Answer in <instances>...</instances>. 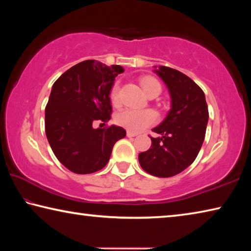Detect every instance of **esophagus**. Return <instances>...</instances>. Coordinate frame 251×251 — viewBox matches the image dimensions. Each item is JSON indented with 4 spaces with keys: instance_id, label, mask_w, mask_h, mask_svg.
I'll use <instances>...</instances> for the list:
<instances>
[{
    "instance_id": "34e87169",
    "label": "esophagus",
    "mask_w": 251,
    "mask_h": 251,
    "mask_svg": "<svg viewBox=\"0 0 251 251\" xmlns=\"http://www.w3.org/2000/svg\"><path fill=\"white\" fill-rule=\"evenodd\" d=\"M127 136H128V137H135V136H137V134L133 133V131H130V130H128V131H127Z\"/></svg>"
}]
</instances>
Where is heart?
<instances>
[{"instance_id":"heart-1","label":"heart","mask_w":251,"mask_h":251,"mask_svg":"<svg viewBox=\"0 0 251 251\" xmlns=\"http://www.w3.org/2000/svg\"><path fill=\"white\" fill-rule=\"evenodd\" d=\"M141 85L144 92L147 95L151 94L154 92L161 91V86L158 80L154 77H143L141 79ZM109 99L113 105L121 104V95H120V85L115 84L112 87L109 93ZM116 123L120 126L128 129L134 133H138L146 129L147 127L155 124L157 121V115L154 110L151 109H134L126 108L123 109L115 117Z\"/></svg>"}]
</instances>
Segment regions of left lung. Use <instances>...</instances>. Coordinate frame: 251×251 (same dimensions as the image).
<instances>
[{
  "mask_svg": "<svg viewBox=\"0 0 251 251\" xmlns=\"http://www.w3.org/2000/svg\"><path fill=\"white\" fill-rule=\"evenodd\" d=\"M164 80L172 108L160 125L159 137L151 139L148 151L138 155L142 168L156 177H172L192 165L205 139L209 114L201 87L181 72L167 66L154 71Z\"/></svg>",
  "mask_w": 251,
  "mask_h": 251,
  "instance_id": "1",
  "label": "left lung"
}]
</instances>
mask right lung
I'll use <instances>...</instances> for the list:
<instances>
[{"label": "right lung", "instance_id": "obj_1", "mask_svg": "<svg viewBox=\"0 0 251 251\" xmlns=\"http://www.w3.org/2000/svg\"><path fill=\"white\" fill-rule=\"evenodd\" d=\"M120 65L106 66L94 59L80 62L53 84L45 107V133L54 155L75 174H92L108 163L115 143L126 130L112 125L94 128L95 122L107 123L112 114L109 93Z\"/></svg>", "mask_w": 251, "mask_h": 251}]
</instances>
